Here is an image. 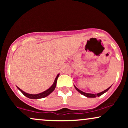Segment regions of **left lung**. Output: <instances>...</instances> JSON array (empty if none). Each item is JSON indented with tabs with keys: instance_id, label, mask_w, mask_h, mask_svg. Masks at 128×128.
<instances>
[{
	"instance_id": "obj_1",
	"label": "left lung",
	"mask_w": 128,
	"mask_h": 128,
	"mask_svg": "<svg viewBox=\"0 0 128 128\" xmlns=\"http://www.w3.org/2000/svg\"><path fill=\"white\" fill-rule=\"evenodd\" d=\"M74 88H76V90H77L78 92H79V93H80V94H82V95H84V96H85L86 97V98H96V97H97V96L99 97V96H102L103 94H104V93H105V92H108V90H109L110 88H111V86H110L109 88H108L105 90L103 91V92H99V93L92 94V93H86V92H83L82 91L80 90L78 88L76 87V86H74Z\"/></svg>"
}]
</instances>
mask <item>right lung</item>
<instances>
[{
    "label": "right lung",
    "mask_w": 128,
    "mask_h": 128,
    "mask_svg": "<svg viewBox=\"0 0 128 128\" xmlns=\"http://www.w3.org/2000/svg\"><path fill=\"white\" fill-rule=\"evenodd\" d=\"M60 75V73L59 74H57L56 77V78L55 79V80H54V84H52V86H50V87L49 88H48V90H46L44 91V92H40V93H38V94H29V93H27V92H23V90H22L21 89L19 88L18 87H17V88H18L19 90L26 97H27V98H29V99H42V98H46V97H47L48 96H49L50 93H52V92H54V90H55V87H56V82H57V79H58V76Z\"/></svg>",
    "instance_id": "1"
}]
</instances>
